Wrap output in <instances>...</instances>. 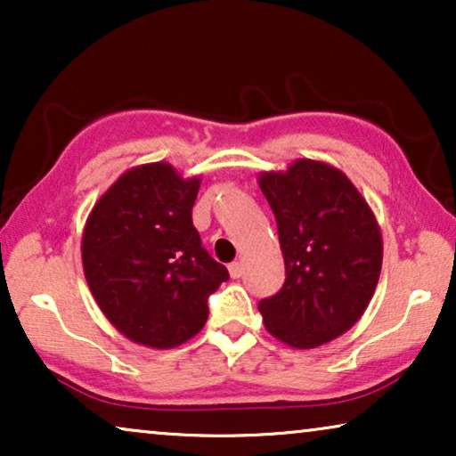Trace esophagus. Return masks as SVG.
Returning a JSON list of instances; mask_svg holds the SVG:
<instances>
[{
    "label": "esophagus",
    "mask_w": 456,
    "mask_h": 456,
    "mask_svg": "<svg viewBox=\"0 0 456 456\" xmlns=\"http://www.w3.org/2000/svg\"><path fill=\"white\" fill-rule=\"evenodd\" d=\"M228 272L232 278H240L242 273H245V265H242L240 261H234V264L228 265Z\"/></svg>",
    "instance_id": "1"
}]
</instances>
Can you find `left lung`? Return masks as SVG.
I'll list each match as a JSON object with an SVG mask.
<instances>
[{
    "instance_id": "8db88e82",
    "label": "left lung",
    "mask_w": 456,
    "mask_h": 456,
    "mask_svg": "<svg viewBox=\"0 0 456 456\" xmlns=\"http://www.w3.org/2000/svg\"><path fill=\"white\" fill-rule=\"evenodd\" d=\"M276 216L286 280L264 298L265 330L292 348H315L361 320L382 272V232L345 172L317 159L261 172Z\"/></svg>"
}]
</instances>
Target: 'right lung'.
<instances>
[{
    "label": "right lung",
    "mask_w": 456,
    "mask_h": 456,
    "mask_svg": "<svg viewBox=\"0 0 456 456\" xmlns=\"http://www.w3.org/2000/svg\"><path fill=\"white\" fill-rule=\"evenodd\" d=\"M201 178L166 161L130 167L99 197L83 230V270L99 309L136 345L174 348L201 332L228 270L192 226Z\"/></svg>",
    "instance_id": "add662e5"
}]
</instances>
